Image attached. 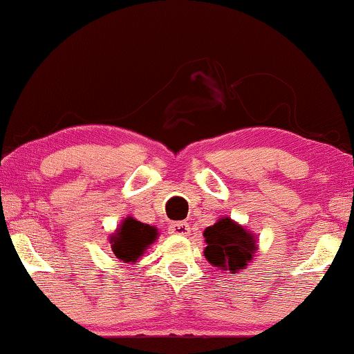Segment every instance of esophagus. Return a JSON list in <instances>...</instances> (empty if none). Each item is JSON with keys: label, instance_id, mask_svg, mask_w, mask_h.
<instances>
[{"label": "esophagus", "instance_id": "obj_1", "mask_svg": "<svg viewBox=\"0 0 354 354\" xmlns=\"http://www.w3.org/2000/svg\"><path fill=\"white\" fill-rule=\"evenodd\" d=\"M169 234L172 235H182V236H187L190 234V225L187 224V222H172L171 225H169Z\"/></svg>", "mask_w": 354, "mask_h": 354}]
</instances>
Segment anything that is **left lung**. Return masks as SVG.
<instances>
[{"label":"left lung","mask_w":354,"mask_h":354,"mask_svg":"<svg viewBox=\"0 0 354 354\" xmlns=\"http://www.w3.org/2000/svg\"><path fill=\"white\" fill-rule=\"evenodd\" d=\"M205 258L217 269L239 272L251 263L258 251V236L230 217H221L203 232Z\"/></svg>","instance_id":"1"}]
</instances>
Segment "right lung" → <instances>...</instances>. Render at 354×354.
<instances>
[{"label": "right lung", "instance_id": "1", "mask_svg": "<svg viewBox=\"0 0 354 354\" xmlns=\"http://www.w3.org/2000/svg\"><path fill=\"white\" fill-rule=\"evenodd\" d=\"M156 239V227L143 224V222L133 219L132 216H127L118 225L114 234L109 235V243L115 258L124 263L135 264Z\"/></svg>", "mask_w": 354, "mask_h": 354}]
</instances>
